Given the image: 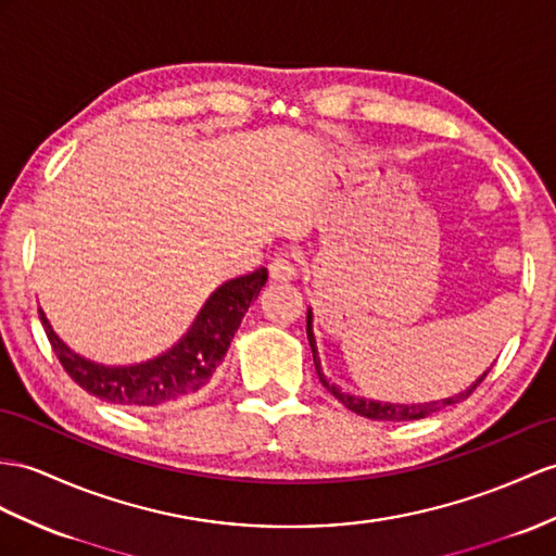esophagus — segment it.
<instances>
[{
	"label": "esophagus",
	"instance_id": "34e87169",
	"mask_svg": "<svg viewBox=\"0 0 556 556\" xmlns=\"http://www.w3.org/2000/svg\"><path fill=\"white\" fill-rule=\"evenodd\" d=\"M268 274L278 282H290L296 278V264L290 252H278L268 264Z\"/></svg>",
	"mask_w": 556,
	"mask_h": 556
}]
</instances>
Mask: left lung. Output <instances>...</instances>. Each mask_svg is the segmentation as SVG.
Returning a JSON list of instances; mask_svg holds the SVG:
<instances>
[{"instance_id":"obj_1","label":"left lung","mask_w":556,"mask_h":556,"mask_svg":"<svg viewBox=\"0 0 556 556\" xmlns=\"http://www.w3.org/2000/svg\"><path fill=\"white\" fill-rule=\"evenodd\" d=\"M306 334H308V344H311V351H314V363H316V372H318V380L323 382V387L330 391V394L342 401L346 408L351 413H356L361 417H368V419H387V422H405V419H422V417H429L434 415L443 408H448V405H455L459 401H465L473 389H477L483 377L489 375V370H485L477 382H471L465 391H459V394L455 396H448V399H441V401H429V403H382V401H372V399H363V396H351L346 394V391H342L337 384L328 382V377H325L323 372V365H320V356H318V344H316V334H314V311H306Z\"/></svg>"}]
</instances>
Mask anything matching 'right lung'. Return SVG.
<instances>
[{"label":"right lung","instance_id":"add662e5","mask_svg":"<svg viewBox=\"0 0 556 556\" xmlns=\"http://www.w3.org/2000/svg\"><path fill=\"white\" fill-rule=\"evenodd\" d=\"M266 280L268 270L264 266L248 276L226 280L207 296L179 342L155 358L131 365H103L79 356L53 332L42 308L39 320L63 370L91 396L127 408L165 405L198 394L212 380V372L224 361L233 334Z\"/></svg>","mask_w":556,"mask_h":556}]
</instances>
